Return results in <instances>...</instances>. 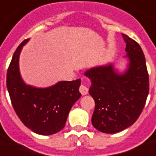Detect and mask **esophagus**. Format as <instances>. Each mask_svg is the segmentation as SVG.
Returning <instances> with one entry per match:
<instances>
[{
    "label": "esophagus",
    "mask_w": 156,
    "mask_h": 156,
    "mask_svg": "<svg viewBox=\"0 0 156 156\" xmlns=\"http://www.w3.org/2000/svg\"><path fill=\"white\" fill-rule=\"evenodd\" d=\"M80 92L81 93V95H87L88 94V91H89V89H88V87L86 86H85L84 84H81L80 86Z\"/></svg>",
    "instance_id": "esophagus-1"
}]
</instances>
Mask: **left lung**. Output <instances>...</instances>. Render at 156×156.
<instances>
[{
  "instance_id": "8db88e82",
  "label": "left lung",
  "mask_w": 156,
  "mask_h": 156,
  "mask_svg": "<svg viewBox=\"0 0 156 156\" xmlns=\"http://www.w3.org/2000/svg\"><path fill=\"white\" fill-rule=\"evenodd\" d=\"M126 42V70L120 73L114 64L92 67L85 76L91 81L89 93L95 101L91 118L99 131L115 134L135 123L149 94V75L141 47L122 34Z\"/></svg>"
}]
</instances>
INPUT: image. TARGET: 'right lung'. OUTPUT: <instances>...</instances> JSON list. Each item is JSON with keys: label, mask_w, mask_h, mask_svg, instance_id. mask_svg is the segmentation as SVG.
Masks as SVG:
<instances>
[{"label": "right lung", "mask_w": 156, "mask_h": 156, "mask_svg": "<svg viewBox=\"0 0 156 156\" xmlns=\"http://www.w3.org/2000/svg\"><path fill=\"white\" fill-rule=\"evenodd\" d=\"M25 40L16 50L6 76V86L16 113L33 132L49 136L63 129L73 105L80 97L81 80L59 81L46 88H37L24 82L19 58Z\"/></svg>", "instance_id": "1"}]
</instances>
